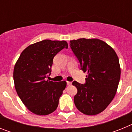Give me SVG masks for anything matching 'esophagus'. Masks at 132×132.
<instances>
[{"label":"esophagus","instance_id":"obj_1","mask_svg":"<svg viewBox=\"0 0 132 132\" xmlns=\"http://www.w3.org/2000/svg\"><path fill=\"white\" fill-rule=\"evenodd\" d=\"M67 85H71V82H70V81H67Z\"/></svg>","mask_w":132,"mask_h":132}]
</instances>
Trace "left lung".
<instances>
[{"label": "left lung", "mask_w": 132, "mask_h": 132, "mask_svg": "<svg viewBox=\"0 0 132 132\" xmlns=\"http://www.w3.org/2000/svg\"><path fill=\"white\" fill-rule=\"evenodd\" d=\"M70 47L83 72L86 82L73 81L77 88L74 96L77 108L86 115H96L106 108L115 96L120 79V66L115 51L98 39L70 41Z\"/></svg>", "instance_id": "obj_1"}]
</instances>
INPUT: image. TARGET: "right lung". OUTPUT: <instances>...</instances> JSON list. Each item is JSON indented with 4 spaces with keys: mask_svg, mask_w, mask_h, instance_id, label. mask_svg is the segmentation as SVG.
Listing matches in <instances>:
<instances>
[{
    "mask_svg": "<svg viewBox=\"0 0 132 132\" xmlns=\"http://www.w3.org/2000/svg\"><path fill=\"white\" fill-rule=\"evenodd\" d=\"M64 48H68L66 41L42 40L27 47L15 64V88L23 104L34 114L48 115L57 108L67 82L45 79L51 74L53 57Z\"/></svg>",
    "mask_w": 132,
    "mask_h": 132,
    "instance_id": "obj_1",
    "label": "right lung"
}]
</instances>
